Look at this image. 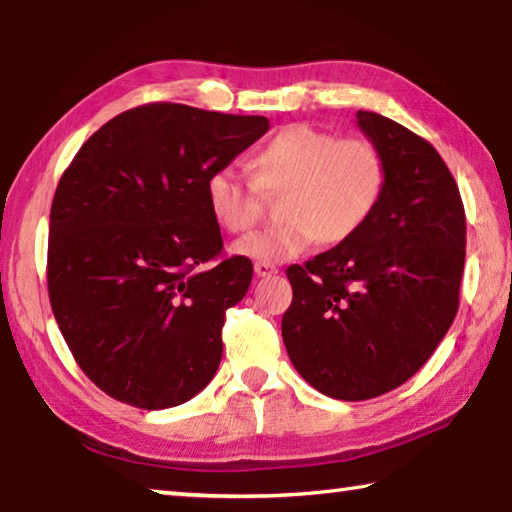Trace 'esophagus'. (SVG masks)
<instances>
[{
	"mask_svg": "<svg viewBox=\"0 0 512 512\" xmlns=\"http://www.w3.org/2000/svg\"><path fill=\"white\" fill-rule=\"evenodd\" d=\"M277 273V268L273 264H266V262H255V275L257 277H271Z\"/></svg>",
	"mask_w": 512,
	"mask_h": 512,
	"instance_id": "obj_1",
	"label": "esophagus"
}]
</instances>
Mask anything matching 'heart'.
Returning <instances> with one entry per match:
<instances>
[{
    "instance_id": "heart-1",
    "label": "heart",
    "mask_w": 512,
    "mask_h": 512,
    "mask_svg": "<svg viewBox=\"0 0 512 512\" xmlns=\"http://www.w3.org/2000/svg\"><path fill=\"white\" fill-rule=\"evenodd\" d=\"M255 176L225 164L205 183L207 207L228 232H246L264 212V194H282L287 221L239 239L232 250L266 264L289 262L323 239L343 244L370 221L384 198V153L366 137H339L309 124H291L253 155Z\"/></svg>"
}]
</instances>
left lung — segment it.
Instances as JSON below:
<instances>
[{"label": "left lung", "instance_id": "obj_1", "mask_svg": "<svg viewBox=\"0 0 512 512\" xmlns=\"http://www.w3.org/2000/svg\"><path fill=\"white\" fill-rule=\"evenodd\" d=\"M384 153L386 192L343 244L293 264L282 339L302 379L327 397L370 400L411 379L458 311L465 210L433 146L397 121L359 110Z\"/></svg>", "mask_w": 512, "mask_h": 512}]
</instances>
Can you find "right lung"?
Returning <instances> with one entry per match:
<instances>
[{"label": "right lung", "instance_id": "add662e5", "mask_svg": "<svg viewBox=\"0 0 512 512\" xmlns=\"http://www.w3.org/2000/svg\"><path fill=\"white\" fill-rule=\"evenodd\" d=\"M266 131V117L146 103L103 124L65 169L49 216V300L103 393L155 411L212 381L225 309L246 296L253 262L221 257L205 183Z\"/></svg>", "mask_w": 512, "mask_h": 512}]
</instances>
